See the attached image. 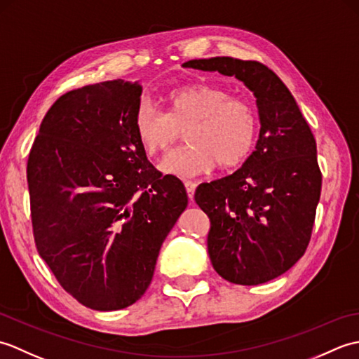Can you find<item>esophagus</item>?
I'll return each mask as SVG.
<instances>
[{"label": "esophagus", "instance_id": "1", "mask_svg": "<svg viewBox=\"0 0 359 359\" xmlns=\"http://www.w3.org/2000/svg\"><path fill=\"white\" fill-rule=\"evenodd\" d=\"M185 188H187V193H188V197L189 201L194 199V191H196V184L191 180H187L185 182Z\"/></svg>", "mask_w": 359, "mask_h": 359}]
</instances>
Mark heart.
<instances>
[{"label":"heart","instance_id":"1","mask_svg":"<svg viewBox=\"0 0 359 359\" xmlns=\"http://www.w3.org/2000/svg\"><path fill=\"white\" fill-rule=\"evenodd\" d=\"M168 114L149 103L135 109L137 139L151 156L170 151L188 129V147L168 156L160 168L179 177L207 174L217 163L224 170L245 162L253 152L257 118L253 108L226 89L215 85H189L166 97Z\"/></svg>","mask_w":359,"mask_h":359}]
</instances>
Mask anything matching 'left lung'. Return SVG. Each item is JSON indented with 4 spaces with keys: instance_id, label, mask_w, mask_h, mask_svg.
I'll return each instance as SVG.
<instances>
[{
    "instance_id": "obj_1",
    "label": "left lung",
    "mask_w": 359,
    "mask_h": 359,
    "mask_svg": "<svg viewBox=\"0 0 359 359\" xmlns=\"http://www.w3.org/2000/svg\"><path fill=\"white\" fill-rule=\"evenodd\" d=\"M182 66L236 77L256 97V149L231 175L197 187L194 199L210 217L215 270L233 284H264L292 269L310 242L323 182L315 137L292 93L262 63L212 57Z\"/></svg>"
}]
</instances>
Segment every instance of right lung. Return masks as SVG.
<instances>
[{
  "label": "right lung",
  "mask_w": 359,
  "mask_h": 359,
  "mask_svg": "<svg viewBox=\"0 0 359 359\" xmlns=\"http://www.w3.org/2000/svg\"><path fill=\"white\" fill-rule=\"evenodd\" d=\"M139 81L74 89L46 114L27 160L38 253L67 293L93 310L129 307L147 292L160 247L188 196L137 139Z\"/></svg>",
  "instance_id": "right-lung-1"
}]
</instances>
